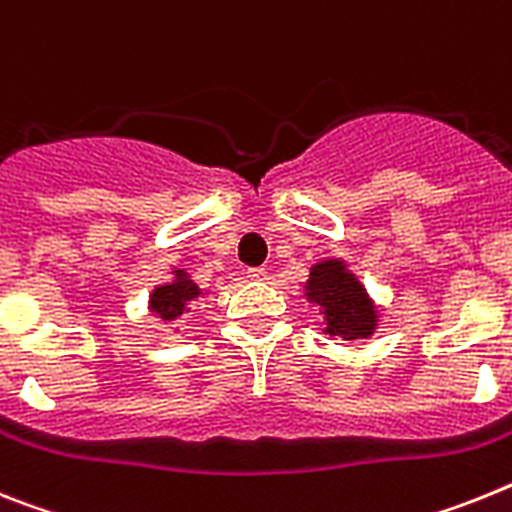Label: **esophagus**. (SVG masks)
I'll list each match as a JSON object with an SVG mask.
<instances>
[{"label":"esophagus","mask_w":512,"mask_h":512,"mask_svg":"<svg viewBox=\"0 0 512 512\" xmlns=\"http://www.w3.org/2000/svg\"><path fill=\"white\" fill-rule=\"evenodd\" d=\"M247 275H250L252 281H265V278H268V270H265V268H250V270H247Z\"/></svg>","instance_id":"obj_1"}]
</instances>
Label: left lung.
<instances>
[{
    "label": "left lung",
    "mask_w": 512,
    "mask_h": 512,
    "mask_svg": "<svg viewBox=\"0 0 512 512\" xmlns=\"http://www.w3.org/2000/svg\"><path fill=\"white\" fill-rule=\"evenodd\" d=\"M304 291L309 304L319 306V314L324 317V335L366 340L376 332L379 306L373 304L366 286L340 257L311 265Z\"/></svg>",
    "instance_id": "left-lung-1"
}]
</instances>
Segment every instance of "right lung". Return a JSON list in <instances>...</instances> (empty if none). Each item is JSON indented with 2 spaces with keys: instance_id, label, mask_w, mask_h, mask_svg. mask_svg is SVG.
<instances>
[{
  "instance_id": "right-lung-1",
  "label": "right lung",
  "mask_w": 512,
  "mask_h": 512,
  "mask_svg": "<svg viewBox=\"0 0 512 512\" xmlns=\"http://www.w3.org/2000/svg\"><path fill=\"white\" fill-rule=\"evenodd\" d=\"M201 286L190 278L182 268L172 270V281L157 286L149 293V311L162 322H175L185 311L190 309L198 296H201Z\"/></svg>"
}]
</instances>
